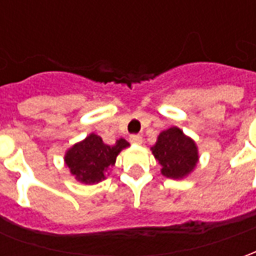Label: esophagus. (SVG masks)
<instances>
[{
  "label": "esophagus",
  "mask_w": 256,
  "mask_h": 256,
  "mask_svg": "<svg viewBox=\"0 0 256 256\" xmlns=\"http://www.w3.org/2000/svg\"><path fill=\"white\" fill-rule=\"evenodd\" d=\"M128 140H130L132 144H141V142H142V137H141L140 134H132Z\"/></svg>",
  "instance_id": "esophagus-1"
}]
</instances>
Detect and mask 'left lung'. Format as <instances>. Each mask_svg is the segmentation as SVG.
I'll list each match as a JSON object with an SVG mask.
<instances>
[{
    "label": "left lung",
    "mask_w": 256,
    "mask_h": 256,
    "mask_svg": "<svg viewBox=\"0 0 256 256\" xmlns=\"http://www.w3.org/2000/svg\"><path fill=\"white\" fill-rule=\"evenodd\" d=\"M150 150L162 166V174L167 178L180 180L186 177L198 164V146L178 128L162 132Z\"/></svg>",
    "instance_id": "obj_1"
}]
</instances>
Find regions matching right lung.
I'll use <instances>...</instances> for the list:
<instances>
[{
    "label": "right lung",
    "instance_id": "obj_1",
    "mask_svg": "<svg viewBox=\"0 0 256 256\" xmlns=\"http://www.w3.org/2000/svg\"><path fill=\"white\" fill-rule=\"evenodd\" d=\"M126 146H128L126 140L119 138L114 145H106L100 136L92 133L67 150L64 162L76 181L97 184L106 180L116 156Z\"/></svg>",
    "mask_w": 256,
    "mask_h": 256
}]
</instances>
